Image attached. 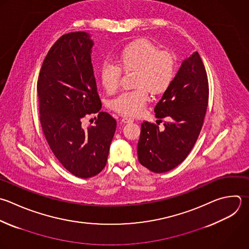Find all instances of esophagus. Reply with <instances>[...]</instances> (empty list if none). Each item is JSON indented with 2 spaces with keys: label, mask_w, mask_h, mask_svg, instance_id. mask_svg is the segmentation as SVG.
<instances>
[{
  "label": "esophagus",
  "mask_w": 249,
  "mask_h": 249,
  "mask_svg": "<svg viewBox=\"0 0 249 249\" xmlns=\"http://www.w3.org/2000/svg\"><path fill=\"white\" fill-rule=\"evenodd\" d=\"M122 122L124 123V124H129V123H132L133 122V119L132 118H129V117H124L122 119Z\"/></svg>",
  "instance_id": "1"
}]
</instances>
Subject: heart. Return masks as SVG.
Here are the masks:
<instances>
[{
    "instance_id": "obj_1",
    "label": "heart",
    "mask_w": 249,
    "mask_h": 249,
    "mask_svg": "<svg viewBox=\"0 0 249 249\" xmlns=\"http://www.w3.org/2000/svg\"><path fill=\"white\" fill-rule=\"evenodd\" d=\"M118 65L104 62L100 67V81L108 93L115 92L121 82L122 70L136 71L134 90L122 92L111 101V108L123 115H140L153 94L165 91L175 76V58L146 39H137L125 45L118 53Z\"/></svg>"
}]
</instances>
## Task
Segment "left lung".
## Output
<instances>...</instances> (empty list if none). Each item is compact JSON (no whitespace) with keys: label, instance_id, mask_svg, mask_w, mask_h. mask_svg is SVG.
I'll return each instance as SVG.
<instances>
[{"label":"left lung","instance_id":"obj_1","mask_svg":"<svg viewBox=\"0 0 249 249\" xmlns=\"http://www.w3.org/2000/svg\"><path fill=\"white\" fill-rule=\"evenodd\" d=\"M208 103V81L197 52L185 58L171 85L155 107L164 127L144 122L137 145L139 162L156 173L180 164L193 149Z\"/></svg>","mask_w":249,"mask_h":249}]
</instances>
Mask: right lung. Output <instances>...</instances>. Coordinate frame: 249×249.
<instances>
[{"instance_id":"1","label":"right lung","mask_w":249,"mask_h":249,"mask_svg":"<svg viewBox=\"0 0 249 249\" xmlns=\"http://www.w3.org/2000/svg\"><path fill=\"white\" fill-rule=\"evenodd\" d=\"M94 43L87 32L61 36L48 53L37 90L45 137L60 163L73 175L89 178L106 165L117 122L100 112L101 101L91 64ZM98 113L93 126H81Z\"/></svg>"}]
</instances>
